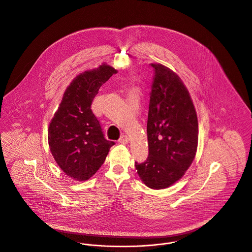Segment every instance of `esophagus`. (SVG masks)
<instances>
[{
	"label": "esophagus",
	"instance_id": "34e87169",
	"mask_svg": "<svg viewBox=\"0 0 252 252\" xmlns=\"http://www.w3.org/2000/svg\"><path fill=\"white\" fill-rule=\"evenodd\" d=\"M128 142H129V139H128V137H127L126 135L121 136L120 139L118 140V143H119V144H128Z\"/></svg>",
	"mask_w": 252,
	"mask_h": 252
}]
</instances>
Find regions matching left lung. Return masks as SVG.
I'll use <instances>...</instances> for the list:
<instances>
[{"mask_svg": "<svg viewBox=\"0 0 252 252\" xmlns=\"http://www.w3.org/2000/svg\"><path fill=\"white\" fill-rule=\"evenodd\" d=\"M151 67L148 157L144 163L135 162V166L147 187L163 189L180 180L192 164L198 145V119L180 76L161 64Z\"/></svg>", "mask_w": 252, "mask_h": 252, "instance_id": "left-lung-1", "label": "left lung"}]
</instances>
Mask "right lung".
<instances>
[{"label":"right lung","mask_w":252,"mask_h":252,"mask_svg":"<svg viewBox=\"0 0 252 252\" xmlns=\"http://www.w3.org/2000/svg\"><path fill=\"white\" fill-rule=\"evenodd\" d=\"M117 71L107 64L76 75L67 87L48 128V144L62 171L75 180L90 179L104 164L114 142L105 139L91 104Z\"/></svg>","instance_id":"right-lung-1"}]
</instances>
